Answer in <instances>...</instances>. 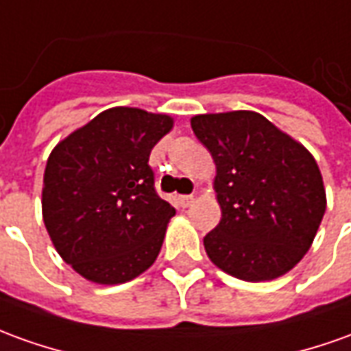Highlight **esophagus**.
<instances>
[{
  "label": "esophagus",
  "instance_id": "34e87169",
  "mask_svg": "<svg viewBox=\"0 0 351 351\" xmlns=\"http://www.w3.org/2000/svg\"><path fill=\"white\" fill-rule=\"evenodd\" d=\"M193 202H195V197H193V195H181V197H180V204L183 208L191 206Z\"/></svg>",
  "mask_w": 351,
  "mask_h": 351
}]
</instances>
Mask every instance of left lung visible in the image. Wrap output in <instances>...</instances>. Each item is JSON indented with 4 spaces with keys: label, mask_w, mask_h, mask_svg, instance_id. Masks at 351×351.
<instances>
[{
    "label": "left lung",
    "mask_w": 351,
    "mask_h": 351,
    "mask_svg": "<svg viewBox=\"0 0 351 351\" xmlns=\"http://www.w3.org/2000/svg\"><path fill=\"white\" fill-rule=\"evenodd\" d=\"M216 162L221 219L204 237L208 258L243 281H271L304 258L327 199L315 158L252 110L191 118Z\"/></svg>",
    "instance_id": "1"
}]
</instances>
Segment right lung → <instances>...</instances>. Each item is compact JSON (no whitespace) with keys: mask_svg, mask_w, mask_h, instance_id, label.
Instances as JSON below:
<instances>
[{"mask_svg":"<svg viewBox=\"0 0 351 351\" xmlns=\"http://www.w3.org/2000/svg\"><path fill=\"white\" fill-rule=\"evenodd\" d=\"M171 125L170 116L116 106L49 154L43 223L60 258L88 281H132L160 252L176 208L154 189L149 156Z\"/></svg>","mask_w":351,"mask_h":351,"instance_id":"obj_1","label":"right lung"}]
</instances>
